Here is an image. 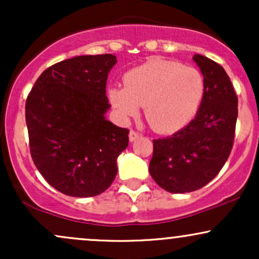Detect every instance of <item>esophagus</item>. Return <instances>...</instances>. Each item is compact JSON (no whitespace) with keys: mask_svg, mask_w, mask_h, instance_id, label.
Segmentation results:
<instances>
[{"mask_svg":"<svg viewBox=\"0 0 259 259\" xmlns=\"http://www.w3.org/2000/svg\"><path fill=\"white\" fill-rule=\"evenodd\" d=\"M139 138H140V134H139V133L134 132V130H132V132H130V134H129V140H130V142L136 141V140H138Z\"/></svg>","mask_w":259,"mask_h":259,"instance_id":"1","label":"esophagus"}]
</instances>
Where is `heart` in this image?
<instances>
[{
	"label": "heart",
	"mask_w": 259,
	"mask_h": 259,
	"mask_svg": "<svg viewBox=\"0 0 259 259\" xmlns=\"http://www.w3.org/2000/svg\"><path fill=\"white\" fill-rule=\"evenodd\" d=\"M124 85L108 90V100L123 119L134 118L145 106V118L154 132L173 134L197 113L204 81L194 67L154 58L124 75Z\"/></svg>",
	"instance_id": "1"
}]
</instances>
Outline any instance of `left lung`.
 Returning <instances> with one entry per match:
<instances>
[{
  "label": "left lung",
  "mask_w": 259,
  "mask_h": 259,
  "mask_svg": "<svg viewBox=\"0 0 259 259\" xmlns=\"http://www.w3.org/2000/svg\"><path fill=\"white\" fill-rule=\"evenodd\" d=\"M192 59L203 75V99L185 127L153 140L150 174L171 194L201 189L217 177L231 152L237 119V96L224 68L212 59Z\"/></svg>",
  "instance_id": "left-lung-1"
}]
</instances>
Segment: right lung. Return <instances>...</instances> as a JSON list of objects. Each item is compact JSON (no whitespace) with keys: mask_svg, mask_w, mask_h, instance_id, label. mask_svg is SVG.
<instances>
[{"mask_svg":"<svg viewBox=\"0 0 259 259\" xmlns=\"http://www.w3.org/2000/svg\"><path fill=\"white\" fill-rule=\"evenodd\" d=\"M113 55L78 56L47 68L25 103L31 158L45 180L62 194L92 197L117 175V158L129 130L106 119Z\"/></svg>","mask_w":259,"mask_h":259,"instance_id":"add662e5","label":"right lung"}]
</instances>
